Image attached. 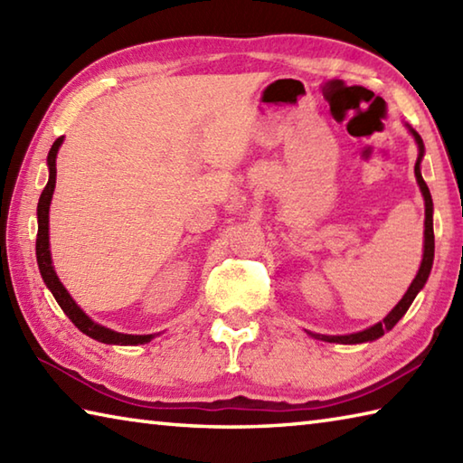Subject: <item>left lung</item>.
Masks as SVG:
<instances>
[{"label": "left lung", "instance_id": "1", "mask_svg": "<svg viewBox=\"0 0 463 463\" xmlns=\"http://www.w3.org/2000/svg\"><path fill=\"white\" fill-rule=\"evenodd\" d=\"M410 132L413 134L415 142H418V148H420V156H418V162H415V178H418V184L421 188V194H423V201H425V241H423V260H421V267L418 270V275H415L413 283L410 285V288H407V293L403 295V298L400 303H397L392 313H389L383 321L375 323L373 327H369L365 331H359V333H351V335H315L311 333L315 339H321V341H327V343H343V345H351V343H365V341H375L382 337L383 333L392 331L395 327V323L402 319V317L407 313V309H410V305L413 303L415 295H418L425 280H428L430 277V270H431V265H433V250H436V242H433V203H431V194H430V188L428 184H425V180L421 176V170H420V165H421V158H423V140L421 136L415 132L413 128H410Z\"/></svg>", "mask_w": 463, "mask_h": 463}]
</instances>
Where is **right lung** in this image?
I'll list each match as a JSON object with an SVG mask.
<instances>
[{"label": "right lung", "mask_w": 463, "mask_h": 463, "mask_svg": "<svg viewBox=\"0 0 463 463\" xmlns=\"http://www.w3.org/2000/svg\"><path fill=\"white\" fill-rule=\"evenodd\" d=\"M63 136L52 144V148L48 152V168H50V180L45 184L43 193L40 196L38 203V239H35V257H38V267L43 283L48 285L52 291L53 298H56L58 305L61 307V311L68 315V319L76 325V327L86 333L88 337H92L99 343H108V345H144L152 339V335H126V333H116L112 329H106L102 325L94 323L90 317L80 309L76 305L74 298L70 297V293L63 288L60 283V279L56 275V270L52 267V255H50V237H48V214H50V203H52V194L53 188H56V156H58V148L61 146Z\"/></svg>", "instance_id": "right-lung-1"}]
</instances>
